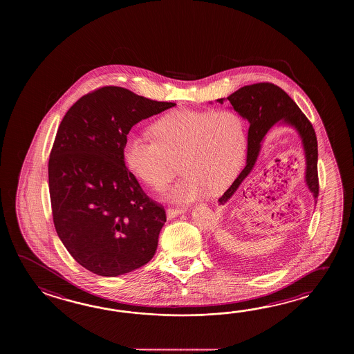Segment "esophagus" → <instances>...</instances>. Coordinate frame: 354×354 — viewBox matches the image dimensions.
<instances>
[{"label": "esophagus", "mask_w": 354, "mask_h": 354, "mask_svg": "<svg viewBox=\"0 0 354 354\" xmlns=\"http://www.w3.org/2000/svg\"><path fill=\"white\" fill-rule=\"evenodd\" d=\"M185 211H186L185 209H180V207H168V209H167V218H174V216H177V215H180V214H183Z\"/></svg>", "instance_id": "34e87169"}]
</instances>
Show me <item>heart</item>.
I'll return each mask as SVG.
<instances>
[{
  "instance_id": "obj_1",
  "label": "heart",
  "mask_w": 354,
  "mask_h": 354,
  "mask_svg": "<svg viewBox=\"0 0 354 354\" xmlns=\"http://www.w3.org/2000/svg\"><path fill=\"white\" fill-rule=\"evenodd\" d=\"M153 133L130 130L124 159L139 180L157 191L174 180L180 160L185 177L168 194L174 203H192L225 189L245 159V122L234 110L174 111L156 121Z\"/></svg>"
}]
</instances>
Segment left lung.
I'll return each mask as SVG.
<instances>
[{
	"mask_svg": "<svg viewBox=\"0 0 354 354\" xmlns=\"http://www.w3.org/2000/svg\"><path fill=\"white\" fill-rule=\"evenodd\" d=\"M226 98L233 106L234 110L249 121L248 151L247 165L232 183V186L218 198V203L224 205L233 197L241 182L247 178V176L252 172L253 167L256 165L257 157L264 136L273 125L279 124L281 121H285L288 125L294 127L300 134L306 157V185L314 196L316 203L319 196V177L315 130L313 128V124L305 116V113L296 105L294 100L281 87L270 82L244 86ZM218 101L223 104L224 98H218Z\"/></svg>",
	"mask_w": 354,
	"mask_h": 354,
	"instance_id": "obj_1",
	"label": "left lung"
}]
</instances>
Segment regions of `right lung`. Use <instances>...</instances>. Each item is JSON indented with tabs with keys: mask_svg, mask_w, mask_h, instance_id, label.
Listing matches in <instances>:
<instances>
[{
	"mask_svg": "<svg viewBox=\"0 0 354 354\" xmlns=\"http://www.w3.org/2000/svg\"><path fill=\"white\" fill-rule=\"evenodd\" d=\"M174 105L105 86L60 122L48 165L54 226L69 254L98 276L134 271L157 250L166 211L127 168L122 149L136 124Z\"/></svg>",
	"mask_w": 354,
	"mask_h": 354,
	"instance_id": "1",
	"label": "right lung"
}]
</instances>
